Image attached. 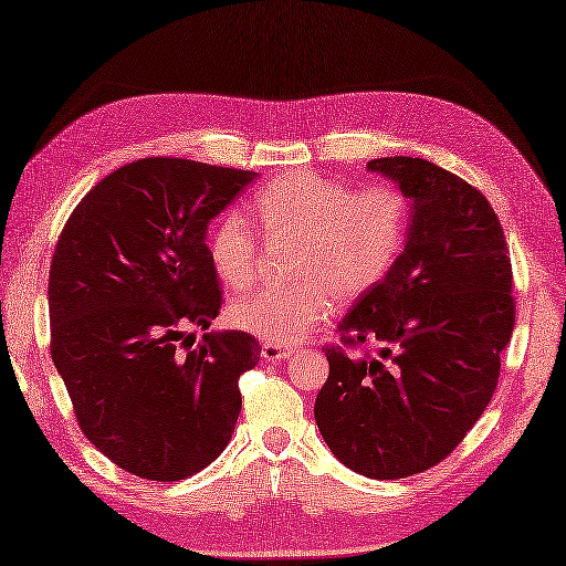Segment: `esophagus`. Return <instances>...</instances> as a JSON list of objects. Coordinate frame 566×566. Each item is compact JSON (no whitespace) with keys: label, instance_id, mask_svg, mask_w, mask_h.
I'll use <instances>...</instances> for the list:
<instances>
[{"label":"esophagus","instance_id":"34e87169","mask_svg":"<svg viewBox=\"0 0 566 566\" xmlns=\"http://www.w3.org/2000/svg\"><path fill=\"white\" fill-rule=\"evenodd\" d=\"M292 355V350H286L282 345H274V343H264L262 345V357L268 359V363H276V359H286Z\"/></svg>","mask_w":566,"mask_h":566}]
</instances>
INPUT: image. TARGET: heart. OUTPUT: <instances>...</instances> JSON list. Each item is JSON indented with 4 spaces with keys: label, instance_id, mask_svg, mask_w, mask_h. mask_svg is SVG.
Here are the masks:
<instances>
[{
    "label": "heart",
    "instance_id": "b5f03b06",
    "mask_svg": "<svg viewBox=\"0 0 566 566\" xmlns=\"http://www.w3.org/2000/svg\"><path fill=\"white\" fill-rule=\"evenodd\" d=\"M250 216L270 245H292L286 274L294 282L238 298L228 318L260 340L296 345L331 316L335 296L353 302L389 274L411 228V201L396 185L355 191L314 170H292L252 197ZM207 245L228 290H248L260 240L243 216L223 213Z\"/></svg>",
    "mask_w": 566,
    "mask_h": 566
}]
</instances>
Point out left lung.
I'll return each mask as SVG.
<instances>
[{"label":"left lung","instance_id":"left-lung-1","mask_svg":"<svg viewBox=\"0 0 566 566\" xmlns=\"http://www.w3.org/2000/svg\"><path fill=\"white\" fill-rule=\"evenodd\" d=\"M411 207L389 274L359 296L326 345L316 423L338 460L369 479L442 462L496 391L515 326L513 270L496 211L476 187L423 158H377Z\"/></svg>","mask_w":566,"mask_h":566}]
</instances>
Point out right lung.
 <instances>
[{"label":"right lung","mask_w":566,"mask_h":566,"mask_svg":"<svg viewBox=\"0 0 566 566\" xmlns=\"http://www.w3.org/2000/svg\"><path fill=\"white\" fill-rule=\"evenodd\" d=\"M258 172L143 158L94 185L57 235L51 357L87 440L150 482L219 457L240 413L238 379L260 359L243 331L203 333L223 290L207 226Z\"/></svg>","instance_id":"add662e5"}]
</instances>
